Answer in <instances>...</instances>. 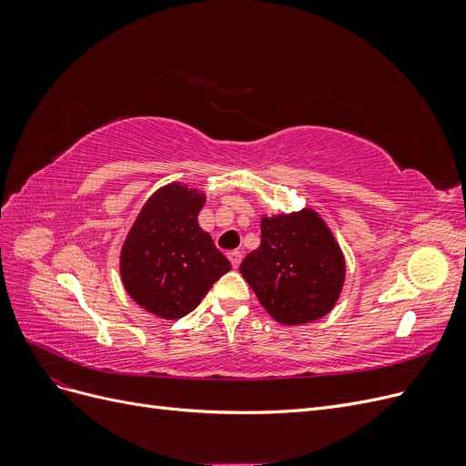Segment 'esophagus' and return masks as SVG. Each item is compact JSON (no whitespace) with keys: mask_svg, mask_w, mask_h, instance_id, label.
<instances>
[{"mask_svg":"<svg viewBox=\"0 0 466 466\" xmlns=\"http://www.w3.org/2000/svg\"><path fill=\"white\" fill-rule=\"evenodd\" d=\"M228 258H229V262H231L233 268H238V264H241L243 255H241V252H238V250H231L229 255H228Z\"/></svg>","mask_w":466,"mask_h":466,"instance_id":"1","label":"esophagus"}]
</instances>
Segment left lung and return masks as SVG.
I'll return each instance as SVG.
<instances>
[{
  "label": "left lung",
  "instance_id": "obj_1",
  "mask_svg": "<svg viewBox=\"0 0 466 466\" xmlns=\"http://www.w3.org/2000/svg\"><path fill=\"white\" fill-rule=\"evenodd\" d=\"M243 278L279 324L298 327L329 315L340 298L346 258L313 208L260 218V247L241 262Z\"/></svg>",
  "mask_w": 466,
  "mask_h": 466
}]
</instances>
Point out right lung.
I'll return each instance as SVG.
<instances>
[{
    "instance_id": "add662e5",
    "label": "right lung",
    "mask_w": 466,
    "mask_h": 466,
    "mask_svg": "<svg viewBox=\"0 0 466 466\" xmlns=\"http://www.w3.org/2000/svg\"><path fill=\"white\" fill-rule=\"evenodd\" d=\"M206 194L185 182L155 190L120 248L126 293L147 313L177 320L200 305L229 260L198 225Z\"/></svg>"
}]
</instances>
